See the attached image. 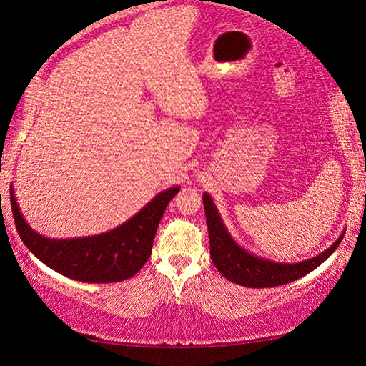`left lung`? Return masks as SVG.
<instances>
[{"label": "left lung", "mask_w": 366, "mask_h": 366, "mask_svg": "<svg viewBox=\"0 0 366 366\" xmlns=\"http://www.w3.org/2000/svg\"><path fill=\"white\" fill-rule=\"evenodd\" d=\"M202 199H204L207 227H209L210 258L223 277L244 287H274L296 281L322 264L335 252L343 238L342 233L339 239L324 253L301 263H276L252 254L239 247L228 233L210 195L204 194Z\"/></svg>", "instance_id": "1"}]
</instances>
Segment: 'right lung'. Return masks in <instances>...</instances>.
Instances as JSON below:
<instances>
[{
    "label": "right lung",
    "instance_id": "right-lung-1",
    "mask_svg": "<svg viewBox=\"0 0 366 366\" xmlns=\"http://www.w3.org/2000/svg\"><path fill=\"white\" fill-rule=\"evenodd\" d=\"M181 187L159 192L123 225L95 237L54 239L27 225L11 189L14 225L29 252L59 274L81 282H118L134 276L152 252L157 225Z\"/></svg>",
    "mask_w": 366,
    "mask_h": 366
}]
</instances>
